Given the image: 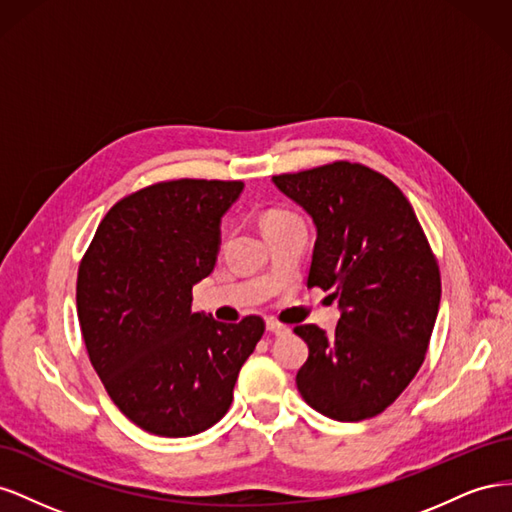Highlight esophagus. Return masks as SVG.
Returning <instances> with one entry per match:
<instances>
[{
    "mask_svg": "<svg viewBox=\"0 0 512 512\" xmlns=\"http://www.w3.org/2000/svg\"><path fill=\"white\" fill-rule=\"evenodd\" d=\"M267 331H271L273 335H288L290 327H286V324H282V322H277L275 318H269L267 320Z\"/></svg>",
    "mask_w": 512,
    "mask_h": 512,
    "instance_id": "esophagus-1",
    "label": "esophagus"
}]
</instances>
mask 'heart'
Returning a JSON list of instances; mask_svg holds the SVG:
<instances>
[{"label": "heart", "instance_id": "obj_1", "mask_svg": "<svg viewBox=\"0 0 512 512\" xmlns=\"http://www.w3.org/2000/svg\"><path fill=\"white\" fill-rule=\"evenodd\" d=\"M290 218H297V215L286 211V209H271L265 215V226L273 224V222H282V220H290Z\"/></svg>", "mask_w": 512, "mask_h": 512}]
</instances>
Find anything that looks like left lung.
Masks as SVG:
<instances>
[{
    "label": "left lung",
    "instance_id": "obj_1",
    "mask_svg": "<svg viewBox=\"0 0 512 512\" xmlns=\"http://www.w3.org/2000/svg\"><path fill=\"white\" fill-rule=\"evenodd\" d=\"M273 183L316 224L307 288L331 290L342 316L333 335L294 327L309 346L301 397L335 421L389 408L421 369L440 307V269L397 185L359 162H331Z\"/></svg>",
    "mask_w": 512,
    "mask_h": 512
}]
</instances>
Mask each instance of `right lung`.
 <instances>
[{"label":"right lung","instance_id":"1","mask_svg":"<svg viewBox=\"0 0 512 512\" xmlns=\"http://www.w3.org/2000/svg\"><path fill=\"white\" fill-rule=\"evenodd\" d=\"M243 181L175 179L123 196L79 265L76 312L89 361L134 425L194 436L232 404L265 320L224 324L192 312V286L220 252V220Z\"/></svg>","mask_w":512,"mask_h":512}]
</instances>
